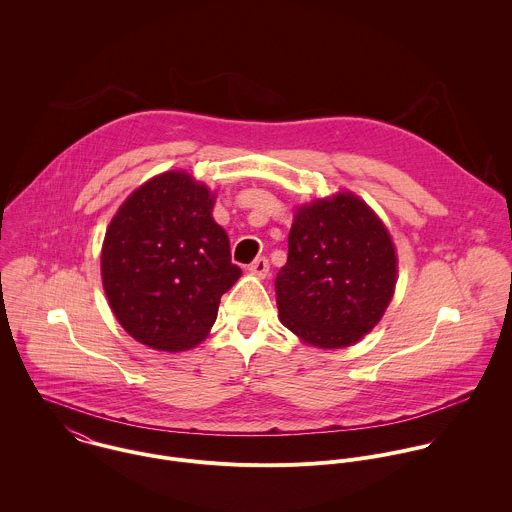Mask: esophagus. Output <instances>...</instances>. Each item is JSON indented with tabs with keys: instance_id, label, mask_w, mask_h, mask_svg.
Listing matches in <instances>:
<instances>
[{
	"instance_id": "esophagus-1",
	"label": "esophagus",
	"mask_w": 512,
	"mask_h": 512,
	"mask_svg": "<svg viewBox=\"0 0 512 512\" xmlns=\"http://www.w3.org/2000/svg\"><path fill=\"white\" fill-rule=\"evenodd\" d=\"M250 274L258 276V278H266L268 272H270V262L266 258H256L250 266H248Z\"/></svg>"
}]
</instances>
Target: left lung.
Segmentation results:
<instances>
[{"instance_id": "1", "label": "left lung", "mask_w": 512, "mask_h": 512, "mask_svg": "<svg viewBox=\"0 0 512 512\" xmlns=\"http://www.w3.org/2000/svg\"><path fill=\"white\" fill-rule=\"evenodd\" d=\"M396 274L392 238L363 199L347 191L301 205L276 276L280 321L307 345L349 347L384 315Z\"/></svg>"}]
</instances>
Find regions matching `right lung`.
Listing matches in <instances>:
<instances>
[{
    "label": "right lung",
    "instance_id": "obj_1",
    "mask_svg": "<svg viewBox=\"0 0 512 512\" xmlns=\"http://www.w3.org/2000/svg\"><path fill=\"white\" fill-rule=\"evenodd\" d=\"M215 195L185 171L136 189L110 222L102 284L120 325L157 351H185L211 331L222 293L242 270L213 219Z\"/></svg>",
    "mask_w": 512,
    "mask_h": 512
}]
</instances>
